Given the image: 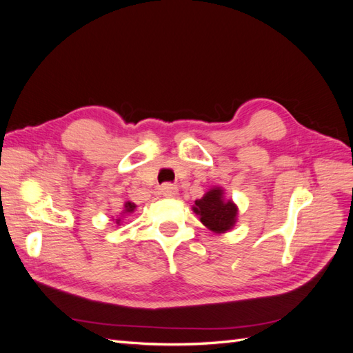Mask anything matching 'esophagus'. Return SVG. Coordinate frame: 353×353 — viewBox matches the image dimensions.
<instances>
[{"instance_id":"obj_1","label":"esophagus","mask_w":353,"mask_h":353,"mask_svg":"<svg viewBox=\"0 0 353 353\" xmlns=\"http://www.w3.org/2000/svg\"><path fill=\"white\" fill-rule=\"evenodd\" d=\"M160 194H162L163 197H168V199L175 197L178 194V187L174 184L166 183L163 185H160Z\"/></svg>"}]
</instances>
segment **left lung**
<instances>
[{
    "label": "left lung",
    "instance_id": "8db88e82",
    "mask_svg": "<svg viewBox=\"0 0 353 353\" xmlns=\"http://www.w3.org/2000/svg\"><path fill=\"white\" fill-rule=\"evenodd\" d=\"M193 210L200 216L203 225L216 234L230 231L237 222L239 209L232 200H225L221 187H213L201 199L196 200Z\"/></svg>",
    "mask_w": 353,
    "mask_h": 353
}]
</instances>
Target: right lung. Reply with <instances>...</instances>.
Here are the masks:
<instances>
[{"instance_id": "obj_1", "label": "right lung", "mask_w": 353, "mask_h": 353, "mask_svg": "<svg viewBox=\"0 0 353 353\" xmlns=\"http://www.w3.org/2000/svg\"><path fill=\"white\" fill-rule=\"evenodd\" d=\"M135 208H137V206L134 205L132 201H126V203H125V210H123L122 213H123V215H125V213H132V212L135 210ZM119 221H121V219H116L117 223H119Z\"/></svg>"}]
</instances>
